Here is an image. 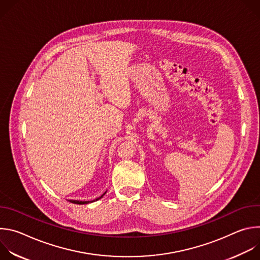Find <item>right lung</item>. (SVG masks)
I'll return each instance as SVG.
<instances>
[{
    "label": "right lung",
    "mask_w": 260,
    "mask_h": 260,
    "mask_svg": "<svg viewBox=\"0 0 260 260\" xmlns=\"http://www.w3.org/2000/svg\"><path fill=\"white\" fill-rule=\"evenodd\" d=\"M106 193V192H105ZM105 193H103L100 198H98L96 200H94V201H98V200H100V199H102L104 196H105ZM71 203H73V204H77V205H84V204H88V203H90L89 201L88 202H81V201H70ZM93 202V201H92Z\"/></svg>",
    "instance_id": "right-lung-1"
}]
</instances>
